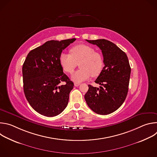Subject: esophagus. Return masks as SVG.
<instances>
[{
  "label": "esophagus",
  "mask_w": 157,
  "mask_h": 157,
  "mask_svg": "<svg viewBox=\"0 0 157 157\" xmlns=\"http://www.w3.org/2000/svg\"><path fill=\"white\" fill-rule=\"evenodd\" d=\"M74 85H75V86H79L80 85V84H79V83H77V82H75Z\"/></svg>",
  "instance_id": "34e87169"
}]
</instances>
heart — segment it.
<instances>
[{"label": "heart", "instance_id": "1", "mask_svg": "<svg viewBox=\"0 0 157 157\" xmlns=\"http://www.w3.org/2000/svg\"><path fill=\"white\" fill-rule=\"evenodd\" d=\"M70 55L61 53L59 58L60 65L64 71L71 73L79 63V69L73 73L71 79L76 82L96 77L101 73L104 67L102 55L87 44H78L70 49Z\"/></svg>", "mask_w": 157, "mask_h": 157}]
</instances>
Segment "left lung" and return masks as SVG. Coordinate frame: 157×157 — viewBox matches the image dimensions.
Listing matches in <instances>:
<instances>
[{
	"instance_id": "1",
	"label": "left lung",
	"mask_w": 157,
	"mask_h": 157,
	"mask_svg": "<svg viewBox=\"0 0 157 157\" xmlns=\"http://www.w3.org/2000/svg\"><path fill=\"white\" fill-rule=\"evenodd\" d=\"M86 41L101 50L104 67L95 81L101 86L99 88L88 85L84 98L96 114H109L118 109L127 97L131 72L128 59L125 52L109 40Z\"/></svg>"
}]
</instances>
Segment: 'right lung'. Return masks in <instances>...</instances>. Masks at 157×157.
<instances>
[{"label":"right lung","mask_w":157,"mask_h":157,"mask_svg":"<svg viewBox=\"0 0 157 157\" xmlns=\"http://www.w3.org/2000/svg\"><path fill=\"white\" fill-rule=\"evenodd\" d=\"M75 40L48 41L31 50L24 61L22 75L26 99L43 116H58L68 105L74 83L63 73L59 58L63 50Z\"/></svg>","instance_id":"1"}]
</instances>
